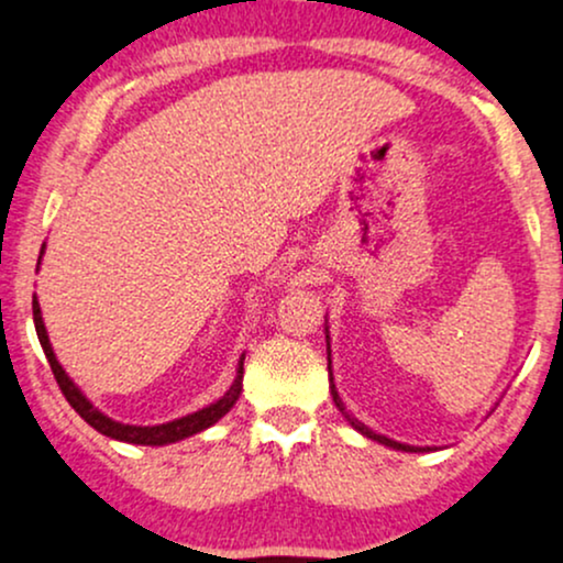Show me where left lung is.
<instances>
[{"instance_id":"left-lung-1","label":"left lung","mask_w":563,"mask_h":563,"mask_svg":"<svg viewBox=\"0 0 563 563\" xmlns=\"http://www.w3.org/2000/svg\"><path fill=\"white\" fill-rule=\"evenodd\" d=\"M328 371H330V343H328ZM330 380H332V373H330ZM330 391H332V400H335V405H338V410H341V413L346 416V421H349V424H352V427L356 429V432H362V434H365V438L376 440V443H380V445H389V449H397V451H410V453H421V451H429V449H419V445H405V443H397V440L386 438V434H378V432H373L371 427H365V424H362V421H356L354 416H349V413H346V408H343L341 397H338V391H335V384L330 386Z\"/></svg>"}]
</instances>
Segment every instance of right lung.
<instances>
[{
	"mask_svg": "<svg viewBox=\"0 0 563 563\" xmlns=\"http://www.w3.org/2000/svg\"><path fill=\"white\" fill-rule=\"evenodd\" d=\"M32 311H34V328H37V338H40V343H42V352H45L47 362H51V371H53V376H56L58 386H62L66 402H69L71 408H75L77 413H80L82 419H86L88 424L96 429V432L107 434V438L123 440V443H134V445H168V443H177V440H185V438H190V434H198V432H203V429H209L211 424H217V421H220L222 416H225L228 410L233 408L235 400H239L241 378H244V354H241V360H239V371H235L233 386L217 402H211V405H207V408L196 410V413H187V416H183V419L166 421V424H155V427L120 424V421H114V419H110V416L101 413L99 408H93V402H90L88 397L82 395L80 389H77L75 380L66 376L64 367L58 365L56 354H53V346H51V338H47L45 322H42V311H40L37 295H34V300H32Z\"/></svg>",
	"mask_w": 563,
	"mask_h": 563,
	"instance_id": "1",
	"label": "right lung"
}]
</instances>
